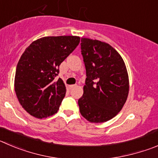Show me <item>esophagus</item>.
<instances>
[{
  "label": "esophagus",
  "mask_w": 158,
  "mask_h": 158,
  "mask_svg": "<svg viewBox=\"0 0 158 158\" xmlns=\"http://www.w3.org/2000/svg\"><path fill=\"white\" fill-rule=\"evenodd\" d=\"M75 86H76V85H69V89H72V88H74Z\"/></svg>",
  "instance_id": "obj_1"
}]
</instances>
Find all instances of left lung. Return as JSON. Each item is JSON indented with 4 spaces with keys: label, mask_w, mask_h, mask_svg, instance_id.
<instances>
[{
    "label": "left lung",
    "mask_w": 158,
    "mask_h": 158,
    "mask_svg": "<svg viewBox=\"0 0 158 158\" xmlns=\"http://www.w3.org/2000/svg\"><path fill=\"white\" fill-rule=\"evenodd\" d=\"M86 71L83 95L78 101L82 117L92 123H102L117 115L127 100L129 75L123 59L105 42L81 39Z\"/></svg>",
    "instance_id": "1"
}]
</instances>
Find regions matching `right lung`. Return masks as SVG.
I'll list each match as a JSON object with an SVG mask.
<instances>
[{"instance_id": "obj_1", "label": "right lung", "mask_w": 158, "mask_h": 158, "mask_svg": "<svg viewBox=\"0 0 158 158\" xmlns=\"http://www.w3.org/2000/svg\"><path fill=\"white\" fill-rule=\"evenodd\" d=\"M80 42L76 36H45L33 41L18 62L15 91L19 103L32 116L44 118L57 112L66 87L54 78L58 67Z\"/></svg>"}]
</instances>
